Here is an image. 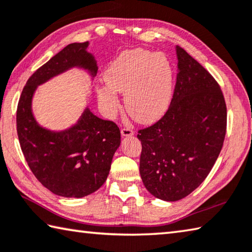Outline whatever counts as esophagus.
I'll list each match as a JSON object with an SVG mask.
<instances>
[{"instance_id":"34e87169","label":"esophagus","mask_w":252,"mask_h":252,"mask_svg":"<svg viewBox=\"0 0 252 252\" xmlns=\"http://www.w3.org/2000/svg\"><path fill=\"white\" fill-rule=\"evenodd\" d=\"M133 130L131 129V127H122L121 129V135L122 136H131L133 135Z\"/></svg>"}]
</instances>
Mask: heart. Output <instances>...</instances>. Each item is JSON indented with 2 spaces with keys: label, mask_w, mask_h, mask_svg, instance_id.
Returning <instances> with one entry per match:
<instances>
[{
  "label": "heart",
  "mask_w": 252,
  "mask_h": 252,
  "mask_svg": "<svg viewBox=\"0 0 252 252\" xmlns=\"http://www.w3.org/2000/svg\"><path fill=\"white\" fill-rule=\"evenodd\" d=\"M108 87L98 98L109 113L117 111L114 90L126 93V108L136 121L150 123L166 112L173 94L174 75L168 59L145 49L126 50L109 63L103 72Z\"/></svg>",
  "instance_id": "obj_1"
}]
</instances>
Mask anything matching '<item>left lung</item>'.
<instances>
[{
    "label": "left lung",
    "instance_id": "8db88e82",
    "mask_svg": "<svg viewBox=\"0 0 252 252\" xmlns=\"http://www.w3.org/2000/svg\"><path fill=\"white\" fill-rule=\"evenodd\" d=\"M177 76L165 114L138 132L140 174L151 194L166 202L202 184L220 153L227 129L222 91L200 63L176 47Z\"/></svg>",
    "mask_w": 252,
    "mask_h": 252
}]
</instances>
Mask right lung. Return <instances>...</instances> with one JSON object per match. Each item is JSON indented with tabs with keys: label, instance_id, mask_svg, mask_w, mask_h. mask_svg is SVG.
I'll list each match as a JSON object with an SVG mask.
<instances>
[{
	"label": "right lung",
	"instance_id": "right-lung-1",
	"mask_svg": "<svg viewBox=\"0 0 252 252\" xmlns=\"http://www.w3.org/2000/svg\"><path fill=\"white\" fill-rule=\"evenodd\" d=\"M89 43H72L39 67L18 100L16 129L22 152L35 177L52 193L63 197H84L106 182L113 154L121 142L118 126L102 120L88 108L77 125L62 132L40 126L32 112V98L37 86L72 67H81L95 76Z\"/></svg>",
	"mask_w": 252,
	"mask_h": 252
}]
</instances>
